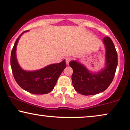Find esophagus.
Instances as JSON below:
<instances>
[{"mask_svg":"<svg viewBox=\"0 0 130 130\" xmlns=\"http://www.w3.org/2000/svg\"><path fill=\"white\" fill-rule=\"evenodd\" d=\"M70 61V59L69 58H66V62L67 64L68 65Z\"/></svg>","mask_w":130,"mask_h":130,"instance_id":"esophagus-1","label":"esophagus"}]
</instances>
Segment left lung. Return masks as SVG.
Segmentation results:
<instances>
[{
	"label": "left lung",
	"mask_w": 130,
	"mask_h": 130,
	"mask_svg": "<svg viewBox=\"0 0 130 130\" xmlns=\"http://www.w3.org/2000/svg\"><path fill=\"white\" fill-rule=\"evenodd\" d=\"M102 41L105 48V64L101 70L92 72L79 61L72 60L69 62L73 69V87L83 95H93L104 92L114 78L118 66V54L111 38L105 37Z\"/></svg>",
	"instance_id": "left-lung-1"
}]
</instances>
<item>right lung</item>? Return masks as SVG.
<instances>
[{"mask_svg":"<svg viewBox=\"0 0 130 130\" xmlns=\"http://www.w3.org/2000/svg\"><path fill=\"white\" fill-rule=\"evenodd\" d=\"M24 31L16 40L11 51V66L14 79L21 88L27 92L36 94H47L54 89L61 73L66 68V64L64 60L57 64H52L41 69L28 71L23 70L19 65L16 49L18 41Z\"/></svg>","mask_w":130,"mask_h":130,"instance_id":"add662e5","label":"right lung"}]
</instances>
